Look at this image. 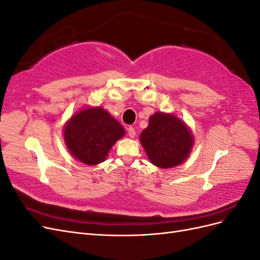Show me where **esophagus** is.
I'll return each mask as SVG.
<instances>
[{
    "label": "esophagus",
    "instance_id": "1",
    "mask_svg": "<svg viewBox=\"0 0 260 260\" xmlns=\"http://www.w3.org/2000/svg\"><path fill=\"white\" fill-rule=\"evenodd\" d=\"M128 136L131 138V139H133L136 137V130H135V128L133 127H129L128 128Z\"/></svg>",
    "mask_w": 260,
    "mask_h": 260
}]
</instances>
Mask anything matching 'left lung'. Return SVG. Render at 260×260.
<instances>
[{
    "label": "left lung",
    "mask_w": 260,
    "mask_h": 260,
    "mask_svg": "<svg viewBox=\"0 0 260 260\" xmlns=\"http://www.w3.org/2000/svg\"><path fill=\"white\" fill-rule=\"evenodd\" d=\"M140 142L149 161L168 169L187 159L194 145V136L190 127L175 114L157 112L149 117Z\"/></svg>",
    "instance_id": "obj_1"
}]
</instances>
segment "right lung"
Listing matches in <instances>:
<instances>
[{"label":"right lung","instance_id":"right-lung-1","mask_svg":"<svg viewBox=\"0 0 260 260\" xmlns=\"http://www.w3.org/2000/svg\"><path fill=\"white\" fill-rule=\"evenodd\" d=\"M124 128L106 109L85 106L66 121L62 136L66 147L75 159L94 166L103 162Z\"/></svg>","mask_w":260,"mask_h":260}]
</instances>
